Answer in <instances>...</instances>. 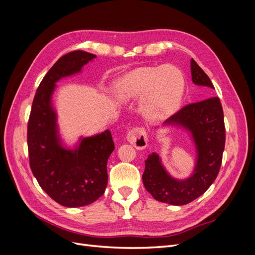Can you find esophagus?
<instances>
[{
  "label": "esophagus",
  "instance_id": "1",
  "mask_svg": "<svg viewBox=\"0 0 255 255\" xmlns=\"http://www.w3.org/2000/svg\"><path fill=\"white\" fill-rule=\"evenodd\" d=\"M128 141L133 144L136 149H144L148 144V137H146L145 129L143 128H134L129 130L127 135Z\"/></svg>",
  "mask_w": 255,
  "mask_h": 255
}]
</instances>
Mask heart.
Returning <instances> with one entry per match:
<instances>
[{"instance_id": "b5f03b06", "label": "heart", "mask_w": 255, "mask_h": 255, "mask_svg": "<svg viewBox=\"0 0 255 255\" xmlns=\"http://www.w3.org/2000/svg\"><path fill=\"white\" fill-rule=\"evenodd\" d=\"M115 94L121 101L142 98L141 110L150 119L166 118L181 106L185 81L173 66L138 68L115 83Z\"/></svg>"}]
</instances>
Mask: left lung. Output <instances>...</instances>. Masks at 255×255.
<instances>
[{
	"instance_id": "obj_1",
	"label": "left lung",
	"mask_w": 255,
	"mask_h": 255,
	"mask_svg": "<svg viewBox=\"0 0 255 255\" xmlns=\"http://www.w3.org/2000/svg\"><path fill=\"white\" fill-rule=\"evenodd\" d=\"M191 80L199 86L214 88L207 74L194 59L190 60ZM164 125L181 127L190 133L197 150L194 173L186 180H175L153 152L145 159L142 182L146 191L159 202L172 205L187 204L199 198L216 180L220 170L226 144L223 111L218 97L184 106L168 118Z\"/></svg>"
}]
</instances>
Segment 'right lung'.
I'll list each match as a JSON object with an SVG mask.
<instances>
[{
	"label": "right lung",
	"mask_w": 255,
	"mask_h": 255,
	"mask_svg": "<svg viewBox=\"0 0 255 255\" xmlns=\"http://www.w3.org/2000/svg\"><path fill=\"white\" fill-rule=\"evenodd\" d=\"M95 54L73 51L61 56L44 75L38 87L27 123L29 166L40 187L67 207L95 202L107 186V160L115 149L109 129L81 138L75 149L60 143L56 113L52 106L55 83L81 72Z\"/></svg>",
	"instance_id": "obj_1"
}]
</instances>
